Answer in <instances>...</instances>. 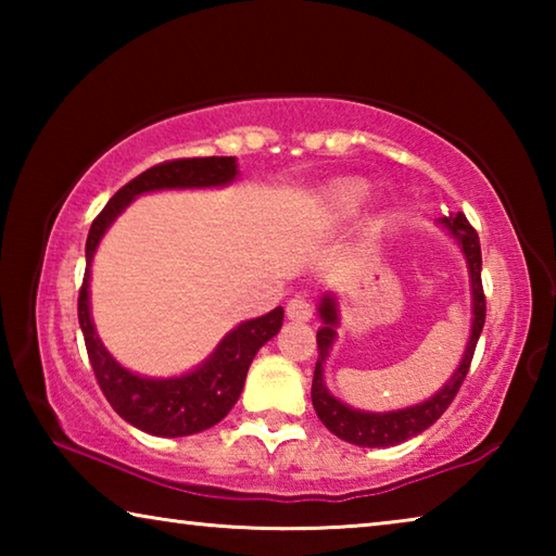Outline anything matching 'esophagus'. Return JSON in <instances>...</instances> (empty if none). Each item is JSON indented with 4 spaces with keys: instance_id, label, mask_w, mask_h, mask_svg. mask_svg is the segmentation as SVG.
<instances>
[{
    "instance_id": "esophagus-1",
    "label": "esophagus",
    "mask_w": 556,
    "mask_h": 556,
    "mask_svg": "<svg viewBox=\"0 0 556 556\" xmlns=\"http://www.w3.org/2000/svg\"><path fill=\"white\" fill-rule=\"evenodd\" d=\"M287 316L291 318V321H308V318L314 316V308L304 296H294V299H289V304H287Z\"/></svg>"
}]
</instances>
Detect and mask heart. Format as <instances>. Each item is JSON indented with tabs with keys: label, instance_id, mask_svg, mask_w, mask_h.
Instances as JSON below:
<instances>
[{
	"label": "heart",
	"instance_id": "1",
	"mask_svg": "<svg viewBox=\"0 0 556 556\" xmlns=\"http://www.w3.org/2000/svg\"><path fill=\"white\" fill-rule=\"evenodd\" d=\"M365 199H368V188H365V184L343 181L333 188L331 195H328V203H331V211L336 215H351L361 208Z\"/></svg>",
	"mask_w": 556,
	"mask_h": 556
}]
</instances>
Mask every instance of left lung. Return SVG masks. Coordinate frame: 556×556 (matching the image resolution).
Instances as JSON below:
<instances>
[{"instance_id": "8db88e82", "label": "left lung", "mask_w": 556, "mask_h": 556, "mask_svg": "<svg viewBox=\"0 0 556 556\" xmlns=\"http://www.w3.org/2000/svg\"><path fill=\"white\" fill-rule=\"evenodd\" d=\"M444 225L451 230V235L458 240L460 250L468 260L470 269V289H473V331H470V341L464 353V361H460L458 370L454 372L444 390H439L434 397L417 404V407L397 409V412H384V414H370V412H357L345 407L343 402H338L331 392L326 390L324 384V361L328 355V348H331L336 338V326H338V312L333 296H326L321 301V308L318 314L324 318L321 331L316 333L318 343V361L314 370V384H312V402L318 414V419L324 421L328 431H333L338 439L348 441V444L357 446H397L402 441L417 437L427 427L434 425V421L448 409V404L464 384L466 375L470 370V361H473L476 343L481 338L483 324H485V294H483V281H481V242H478V232L473 225L468 223L464 213L448 215L444 218Z\"/></svg>"}]
</instances>
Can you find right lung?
<instances>
[{"instance_id":"obj_1","label":"right lung","mask_w":556,"mask_h":556,"mask_svg":"<svg viewBox=\"0 0 556 556\" xmlns=\"http://www.w3.org/2000/svg\"><path fill=\"white\" fill-rule=\"evenodd\" d=\"M238 174L235 156H193L172 159L131 178L112 195L105 208L92 220L86 242V275L78 291V321L86 338L88 357L102 394L122 419L154 437H188L211 429L238 402L244 378L255 353L269 338H275L285 321V308L277 306L252 321H244L228 333L215 353L199 370L172 380H149L129 372L102 348L90 318V262L98 242L110 223L125 211L139 193L162 188H205L230 184Z\"/></svg>"}]
</instances>
